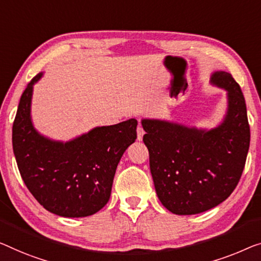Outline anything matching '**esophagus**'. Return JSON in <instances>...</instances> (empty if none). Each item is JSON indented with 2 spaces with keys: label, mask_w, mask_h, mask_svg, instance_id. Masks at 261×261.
I'll use <instances>...</instances> for the list:
<instances>
[{
  "label": "esophagus",
  "mask_w": 261,
  "mask_h": 261,
  "mask_svg": "<svg viewBox=\"0 0 261 261\" xmlns=\"http://www.w3.org/2000/svg\"><path fill=\"white\" fill-rule=\"evenodd\" d=\"M144 135H145V131L143 130L142 125H138V127H137V139L138 141H142Z\"/></svg>",
  "instance_id": "esophagus-1"
}]
</instances>
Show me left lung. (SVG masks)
Instances as JSON below:
<instances>
[{
  "instance_id": "1",
  "label": "left lung",
  "mask_w": 261,
  "mask_h": 261,
  "mask_svg": "<svg viewBox=\"0 0 261 261\" xmlns=\"http://www.w3.org/2000/svg\"><path fill=\"white\" fill-rule=\"evenodd\" d=\"M210 83L226 91V112L217 126L142 119L155 192L174 215H197L223 203L236 189L246 162L250 125L242 89L221 70L211 73Z\"/></svg>"
}]
</instances>
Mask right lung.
<instances>
[{
	"instance_id": "obj_1",
	"label": "right lung",
	"mask_w": 261,
	"mask_h": 261,
	"mask_svg": "<svg viewBox=\"0 0 261 261\" xmlns=\"http://www.w3.org/2000/svg\"><path fill=\"white\" fill-rule=\"evenodd\" d=\"M27 85L13 125V150L21 177L45 210L65 218L95 215L110 199L123 153L137 138L135 118L96 126L70 139L56 141L38 132L31 118L34 85Z\"/></svg>"
}]
</instances>
